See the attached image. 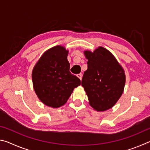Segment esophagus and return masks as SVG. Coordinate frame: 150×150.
I'll return each instance as SVG.
<instances>
[{"label": "esophagus", "mask_w": 150, "mask_h": 150, "mask_svg": "<svg viewBox=\"0 0 150 150\" xmlns=\"http://www.w3.org/2000/svg\"><path fill=\"white\" fill-rule=\"evenodd\" d=\"M77 76L81 80V79H82V74H81V73H79V74H77Z\"/></svg>", "instance_id": "34e87169"}]
</instances>
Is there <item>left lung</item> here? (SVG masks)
I'll return each instance as SVG.
<instances>
[{
  "label": "left lung",
  "instance_id": "left-lung-1",
  "mask_svg": "<svg viewBox=\"0 0 150 150\" xmlns=\"http://www.w3.org/2000/svg\"><path fill=\"white\" fill-rule=\"evenodd\" d=\"M88 68L81 81L91 106L96 111L111 108L124 91L126 75L115 56L105 48L85 51Z\"/></svg>",
  "mask_w": 150,
  "mask_h": 150
}]
</instances>
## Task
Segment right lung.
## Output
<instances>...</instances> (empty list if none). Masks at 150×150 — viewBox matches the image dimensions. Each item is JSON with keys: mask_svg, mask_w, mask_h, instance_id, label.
<instances>
[{"mask_svg": "<svg viewBox=\"0 0 150 150\" xmlns=\"http://www.w3.org/2000/svg\"><path fill=\"white\" fill-rule=\"evenodd\" d=\"M68 50L56 45L47 50L32 71L33 87L38 97L46 106L58 108L65 105L73 89L81 85L69 71Z\"/></svg>", "mask_w": 150, "mask_h": 150, "instance_id": "add662e5", "label": "right lung"}]
</instances>
